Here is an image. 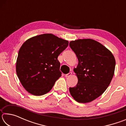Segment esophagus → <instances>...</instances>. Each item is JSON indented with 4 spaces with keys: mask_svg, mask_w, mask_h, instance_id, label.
Returning a JSON list of instances; mask_svg holds the SVG:
<instances>
[{
    "mask_svg": "<svg viewBox=\"0 0 126 126\" xmlns=\"http://www.w3.org/2000/svg\"><path fill=\"white\" fill-rule=\"evenodd\" d=\"M72 72H69V73L66 74L65 75V77L66 78H67V77H71V76H72Z\"/></svg>",
    "mask_w": 126,
    "mask_h": 126,
    "instance_id": "obj_1",
    "label": "esophagus"
}]
</instances>
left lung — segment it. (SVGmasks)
<instances>
[{
  "mask_svg": "<svg viewBox=\"0 0 126 126\" xmlns=\"http://www.w3.org/2000/svg\"><path fill=\"white\" fill-rule=\"evenodd\" d=\"M69 46L78 59L77 67L73 69L78 83L70 87V93L79 103H88L102 95L109 86L116 61L110 50L93 39L73 40Z\"/></svg>",
  "mask_w": 126,
  "mask_h": 126,
  "instance_id": "obj_1",
  "label": "left lung"
}]
</instances>
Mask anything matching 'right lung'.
<instances>
[{"label":"right lung","instance_id":"add662e5","mask_svg":"<svg viewBox=\"0 0 126 126\" xmlns=\"http://www.w3.org/2000/svg\"><path fill=\"white\" fill-rule=\"evenodd\" d=\"M68 40L52 34L32 37L22 44L18 52L16 72L21 84L34 95L49 92L61 77L58 57L68 46Z\"/></svg>","mask_w":126,"mask_h":126}]
</instances>
